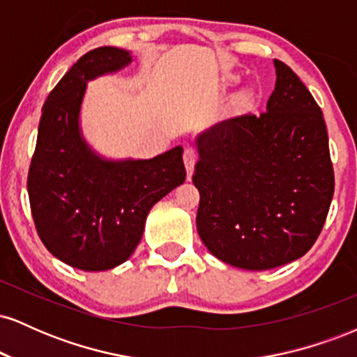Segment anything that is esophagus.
I'll return each mask as SVG.
<instances>
[{"label": "esophagus", "instance_id": "34e87169", "mask_svg": "<svg viewBox=\"0 0 357 357\" xmlns=\"http://www.w3.org/2000/svg\"><path fill=\"white\" fill-rule=\"evenodd\" d=\"M196 159H198L196 151L192 149V147H186V149H184V154H183V161H184V167H186L188 174H191L192 169H195Z\"/></svg>", "mask_w": 357, "mask_h": 357}]
</instances>
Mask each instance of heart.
Wrapping results in <instances>:
<instances>
[{
  "mask_svg": "<svg viewBox=\"0 0 357 357\" xmlns=\"http://www.w3.org/2000/svg\"><path fill=\"white\" fill-rule=\"evenodd\" d=\"M223 85H233L238 82V77L235 75V73H225L223 79ZM253 102H255V93H253L252 89H241L238 93L235 96V99H233V105H235L236 109H248L252 107Z\"/></svg>",
  "mask_w": 357,
  "mask_h": 357,
  "instance_id": "1",
  "label": "heart"
}]
</instances>
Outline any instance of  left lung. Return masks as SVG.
<instances>
[{"label":"left lung","instance_id":"obj_1","mask_svg":"<svg viewBox=\"0 0 357 357\" xmlns=\"http://www.w3.org/2000/svg\"><path fill=\"white\" fill-rule=\"evenodd\" d=\"M275 90L260 116L218 122L196 137V228L216 258L268 270L304 257L334 195L322 110L301 79L273 60Z\"/></svg>","mask_w":357,"mask_h":357}]
</instances>
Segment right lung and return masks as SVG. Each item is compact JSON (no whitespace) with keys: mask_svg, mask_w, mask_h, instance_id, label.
I'll use <instances>...</instances> for the list:
<instances>
[{"mask_svg":"<svg viewBox=\"0 0 357 357\" xmlns=\"http://www.w3.org/2000/svg\"><path fill=\"white\" fill-rule=\"evenodd\" d=\"M132 52L100 47L61 77L42 109L28 196L48 252L70 267L104 272L134 253L151 208L184 183L183 146L151 159H112L82 132L89 82L121 72Z\"/></svg>","mask_w":357,"mask_h":357,"instance_id":"add662e5","label":"right lung"}]
</instances>
